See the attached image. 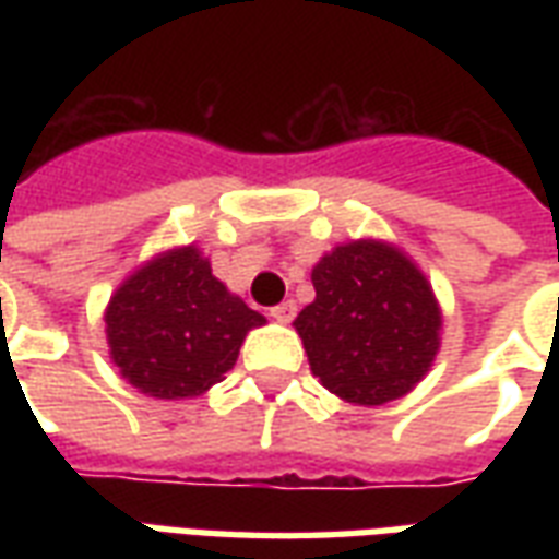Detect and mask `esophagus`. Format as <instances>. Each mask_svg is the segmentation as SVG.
<instances>
[{"label": "esophagus", "mask_w": 559, "mask_h": 559, "mask_svg": "<svg viewBox=\"0 0 559 559\" xmlns=\"http://www.w3.org/2000/svg\"><path fill=\"white\" fill-rule=\"evenodd\" d=\"M269 317H272L275 323H290L293 317H296V302H293V299H287V302L275 305V308L269 311Z\"/></svg>", "instance_id": "esophagus-1"}]
</instances>
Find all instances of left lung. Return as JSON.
<instances>
[{"label":"left lung","instance_id":"left-lung-1","mask_svg":"<svg viewBox=\"0 0 559 559\" xmlns=\"http://www.w3.org/2000/svg\"><path fill=\"white\" fill-rule=\"evenodd\" d=\"M314 302L293 326L311 374L347 404L380 407L404 399L440 353L443 308L399 245L350 239L311 269Z\"/></svg>","mask_w":559,"mask_h":559}]
</instances>
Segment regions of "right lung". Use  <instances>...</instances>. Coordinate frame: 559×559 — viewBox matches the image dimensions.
<instances>
[{"label": "right lung", "instance_id": "1", "mask_svg": "<svg viewBox=\"0 0 559 559\" xmlns=\"http://www.w3.org/2000/svg\"><path fill=\"white\" fill-rule=\"evenodd\" d=\"M266 317L212 275L191 245L167 248L128 275L104 308L110 359L148 399H197L224 380Z\"/></svg>", "mask_w": 559, "mask_h": 559}]
</instances>
